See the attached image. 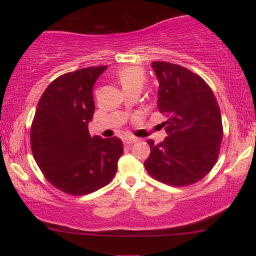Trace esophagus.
<instances>
[{
  "mask_svg": "<svg viewBox=\"0 0 256 256\" xmlns=\"http://www.w3.org/2000/svg\"><path fill=\"white\" fill-rule=\"evenodd\" d=\"M136 141H138V138H132V136H126V138H124V144H132V143H135Z\"/></svg>",
  "mask_w": 256,
  "mask_h": 256,
  "instance_id": "esophagus-1",
  "label": "esophagus"
}]
</instances>
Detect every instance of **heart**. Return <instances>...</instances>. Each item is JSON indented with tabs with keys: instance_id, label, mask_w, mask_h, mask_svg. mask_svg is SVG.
<instances>
[{
	"instance_id": "heart-1",
	"label": "heart",
	"mask_w": 256,
	"mask_h": 256,
	"mask_svg": "<svg viewBox=\"0 0 256 256\" xmlns=\"http://www.w3.org/2000/svg\"><path fill=\"white\" fill-rule=\"evenodd\" d=\"M116 76L124 90L132 88V87H141L142 88L146 82V71L141 66L136 65L122 68L116 73Z\"/></svg>"
}]
</instances>
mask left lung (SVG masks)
Instances as JSON below:
<instances>
[{
	"label": "left lung",
	"mask_w": 256,
	"mask_h": 256,
	"mask_svg": "<svg viewBox=\"0 0 256 256\" xmlns=\"http://www.w3.org/2000/svg\"><path fill=\"white\" fill-rule=\"evenodd\" d=\"M152 66L160 82L158 110L166 121L163 142L148 140L144 166L155 180L172 186L202 180L218 160L222 141L220 108L211 87L190 70L166 62Z\"/></svg>",
	"instance_id": "obj_1"
}]
</instances>
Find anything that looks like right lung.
<instances>
[{
    "instance_id": "add662e5",
    "label": "right lung",
    "mask_w": 256,
    "mask_h": 256,
    "mask_svg": "<svg viewBox=\"0 0 256 256\" xmlns=\"http://www.w3.org/2000/svg\"><path fill=\"white\" fill-rule=\"evenodd\" d=\"M108 66L65 73L46 87L38 101L30 129L34 158L56 188L72 196L106 186L124 154L118 138L90 136L93 86Z\"/></svg>"
}]
</instances>
